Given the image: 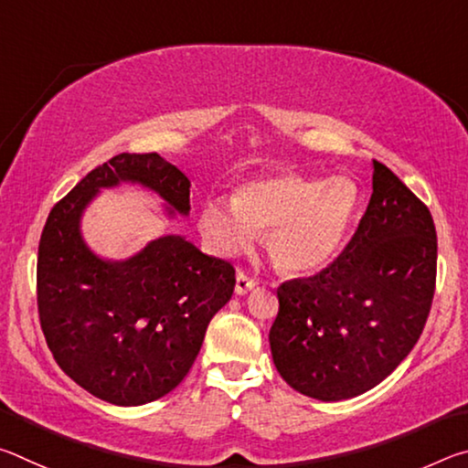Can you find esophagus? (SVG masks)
I'll return each instance as SVG.
<instances>
[{"label":"esophagus","mask_w":468,"mask_h":468,"mask_svg":"<svg viewBox=\"0 0 468 468\" xmlns=\"http://www.w3.org/2000/svg\"><path fill=\"white\" fill-rule=\"evenodd\" d=\"M258 287V281L251 279V276L245 274L243 271L237 272V281H235V292L237 295H248L250 291Z\"/></svg>","instance_id":"34e87169"}]
</instances>
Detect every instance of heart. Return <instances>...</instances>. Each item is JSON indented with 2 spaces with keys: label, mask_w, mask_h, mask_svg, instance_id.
<instances>
[{
  "label": "heart",
  "mask_w": 468,
  "mask_h": 468,
  "mask_svg": "<svg viewBox=\"0 0 468 468\" xmlns=\"http://www.w3.org/2000/svg\"><path fill=\"white\" fill-rule=\"evenodd\" d=\"M361 206V192L345 176L314 177L284 171L237 189L233 200L210 197L202 233L220 253H237L268 231V251L287 272H315L343 248Z\"/></svg>",
  "instance_id": "1"
}]
</instances>
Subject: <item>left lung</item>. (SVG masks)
<instances>
[{
	"mask_svg": "<svg viewBox=\"0 0 468 468\" xmlns=\"http://www.w3.org/2000/svg\"><path fill=\"white\" fill-rule=\"evenodd\" d=\"M438 239L431 212L386 165L343 253L276 289L274 366L297 392L335 402L371 390L400 366L431 310Z\"/></svg>",
	"mask_w": 468,
	"mask_h": 468,
	"instance_id": "obj_1",
	"label": "left lung"
}]
</instances>
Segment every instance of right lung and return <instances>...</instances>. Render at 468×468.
<instances>
[{"mask_svg": "<svg viewBox=\"0 0 468 468\" xmlns=\"http://www.w3.org/2000/svg\"><path fill=\"white\" fill-rule=\"evenodd\" d=\"M148 187L169 215H189V179L156 153L117 154L53 206L37 262L38 320L53 359L101 400L138 407L169 394L200 353L206 328L233 295L235 268L181 235L122 262L84 243L80 218L101 187Z\"/></svg>", "mask_w": 468, "mask_h": 468, "instance_id": "obj_1", "label": "right lung"}]
</instances>
